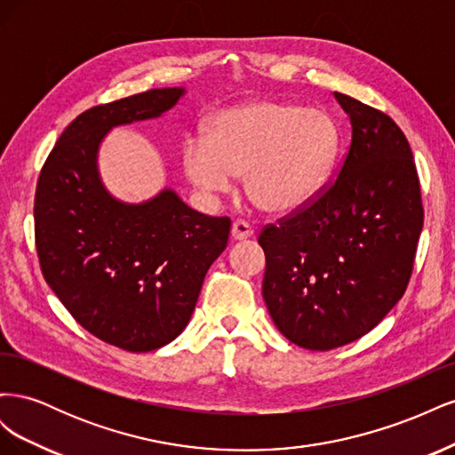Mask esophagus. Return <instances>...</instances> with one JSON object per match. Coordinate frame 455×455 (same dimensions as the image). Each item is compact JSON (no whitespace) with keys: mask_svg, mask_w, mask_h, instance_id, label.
<instances>
[{"mask_svg":"<svg viewBox=\"0 0 455 455\" xmlns=\"http://www.w3.org/2000/svg\"><path fill=\"white\" fill-rule=\"evenodd\" d=\"M254 235V229L249 222H244V220H235L231 226V237L235 241H243V239H249Z\"/></svg>","mask_w":455,"mask_h":455,"instance_id":"34e87169","label":"esophagus"}]
</instances>
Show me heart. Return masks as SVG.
I'll return each mask as SVG.
<instances>
[{
  "instance_id": "obj_1",
  "label": "heart",
  "mask_w": 455,
  "mask_h": 455,
  "mask_svg": "<svg viewBox=\"0 0 455 455\" xmlns=\"http://www.w3.org/2000/svg\"><path fill=\"white\" fill-rule=\"evenodd\" d=\"M334 117L316 108L256 100L214 116L204 139L182 148L188 180L209 194L243 176L244 194L259 211L288 214L315 199L338 157Z\"/></svg>"
}]
</instances>
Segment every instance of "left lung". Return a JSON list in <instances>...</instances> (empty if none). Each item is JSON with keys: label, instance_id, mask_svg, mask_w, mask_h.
I'll use <instances>...</instances> for the list:
<instances>
[{"label": "left lung", "instance_id": "8db88e82", "mask_svg": "<svg viewBox=\"0 0 455 455\" xmlns=\"http://www.w3.org/2000/svg\"><path fill=\"white\" fill-rule=\"evenodd\" d=\"M351 121L336 180L279 224L261 229V284L281 334L311 351L363 338L403 298L423 206L404 132L376 108L334 92Z\"/></svg>", "mask_w": 455, "mask_h": 455}]
</instances>
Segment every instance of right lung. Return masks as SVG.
Masks as SVG:
<instances>
[{
  "mask_svg": "<svg viewBox=\"0 0 455 455\" xmlns=\"http://www.w3.org/2000/svg\"><path fill=\"white\" fill-rule=\"evenodd\" d=\"M184 92L151 89L77 116L36 189V246L47 284L92 336L132 353L182 334L229 239L228 216L189 209L169 188L132 204L100 180L99 149L109 129L159 117Z\"/></svg>",
  "mask_w": 455,
  "mask_h": 455,
  "instance_id": "obj_1",
  "label": "right lung"
}]
</instances>
